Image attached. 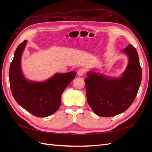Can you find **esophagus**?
Here are the masks:
<instances>
[{
  "label": "esophagus",
  "mask_w": 152,
  "mask_h": 152,
  "mask_svg": "<svg viewBox=\"0 0 152 152\" xmlns=\"http://www.w3.org/2000/svg\"><path fill=\"white\" fill-rule=\"evenodd\" d=\"M84 72H85V71H84V69H82V68L79 69V70L77 71V75H79V77H81V76H82V75H84Z\"/></svg>",
  "instance_id": "esophagus-1"
}]
</instances>
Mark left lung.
Wrapping results in <instances>:
<instances>
[{
  "label": "left lung",
  "instance_id": "left-lung-1",
  "mask_svg": "<svg viewBox=\"0 0 152 152\" xmlns=\"http://www.w3.org/2000/svg\"><path fill=\"white\" fill-rule=\"evenodd\" d=\"M128 58L126 70L119 77L89 71L85 79L87 103L98 116L110 117L125 112L137 95L142 71L136 49L129 44L122 50Z\"/></svg>",
  "mask_w": 152,
  "mask_h": 152
}]
</instances>
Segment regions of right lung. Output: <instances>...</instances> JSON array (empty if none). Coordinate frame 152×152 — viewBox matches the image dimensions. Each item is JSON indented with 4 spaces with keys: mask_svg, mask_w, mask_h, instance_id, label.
Masks as SVG:
<instances>
[{
    "mask_svg": "<svg viewBox=\"0 0 152 152\" xmlns=\"http://www.w3.org/2000/svg\"><path fill=\"white\" fill-rule=\"evenodd\" d=\"M27 40L16 48L10 68V82L16 102L26 111L39 117L56 112L61 104L64 90L74 79L75 72L55 73L43 82L27 80L21 70V59Z\"/></svg>",
    "mask_w": 152,
    "mask_h": 152,
    "instance_id": "add662e5",
    "label": "right lung"
}]
</instances>
